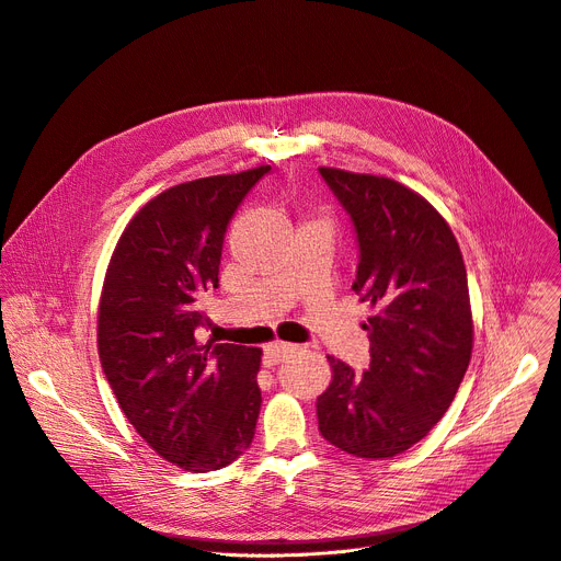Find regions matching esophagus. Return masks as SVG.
<instances>
[{
	"instance_id": "34e87169",
	"label": "esophagus",
	"mask_w": 561,
	"mask_h": 561,
	"mask_svg": "<svg viewBox=\"0 0 561 561\" xmlns=\"http://www.w3.org/2000/svg\"><path fill=\"white\" fill-rule=\"evenodd\" d=\"M296 351V344H287V342H274L265 348V365L274 367L278 362H283L289 353Z\"/></svg>"
}]
</instances>
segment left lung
<instances>
[{
	"mask_svg": "<svg viewBox=\"0 0 561 561\" xmlns=\"http://www.w3.org/2000/svg\"><path fill=\"white\" fill-rule=\"evenodd\" d=\"M319 172L355 224L353 289L374 308L365 323L369 369L355 374L328 357L333 378L317 399L319 431L348 455L385 459L433 431L469 369L465 260L448 221L412 187L337 168Z\"/></svg>",
	"mask_w": 561,
	"mask_h": 561,
	"instance_id": "left-lung-1",
	"label": "left lung"
}]
</instances>
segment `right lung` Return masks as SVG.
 Returning <instances> with one entry per match:
<instances>
[{
    "label": "right lung",
    "instance_id": "add662e5",
    "mask_svg": "<svg viewBox=\"0 0 561 561\" xmlns=\"http://www.w3.org/2000/svg\"><path fill=\"white\" fill-rule=\"evenodd\" d=\"M270 164L187 181L147 202L119 236L96 314V346L136 433L168 462L217 471L251 446L262 348L202 344V296L219 287L228 219Z\"/></svg>",
    "mask_w": 561,
    "mask_h": 561
}]
</instances>
